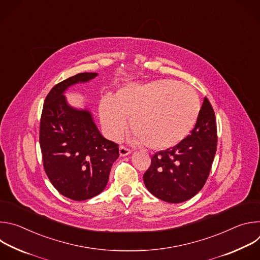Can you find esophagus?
<instances>
[{"instance_id":"obj_1","label":"esophagus","mask_w":260,"mask_h":260,"mask_svg":"<svg viewBox=\"0 0 260 260\" xmlns=\"http://www.w3.org/2000/svg\"><path fill=\"white\" fill-rule=\"evenodd\" d=\"M131 152L132 151L128 149V148H126L124 146H120L119 147V155L120 156H126V155L131 154Z\"/></svg>"}]
</instances>
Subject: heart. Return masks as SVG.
<instances>
[{
  "mask_svg": "<svg viewBox=\"0 0 260 260\" xmlns=\"http://www.w3.org/2000/svg\"><path fill=\"white\" fill-rule=\"evenodd\" d=\"M200 110L192 88L167 79L126 84L115 98L107 94L100 103L101 120L110 138L119 139L132 118L133 141L154 150L169 149L186 138Z\"/></svg>",
  "mask_w": 260,
  "mask_h": 260,
  "instance_id": "1",
  "label": "heart"
}]
</instances>
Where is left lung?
Returning <instances> with one entry per match:
<instances>
[{
  "label": "left lung",
  "mask_w": 260,
  "mask_h": 260,
  "mask_svg": "<svg viewBox=\"0 0 260 260\" xmlns=\"http://www.w3.org/2000/svg\"><path fill=\"white\" fill-rule=\"evenodd\" d=\"M216 148L215 113L205 98L190 135L151 157V165L143 176L145 186L164 202L178 204L190 200L204 187Z\"/></svg>",
  "instance_id": "obj_1"
}]
</instances>
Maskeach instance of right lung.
<instances>
[{"label":"right lung","mask_w":260,"mask_h":260,"mask_svg":"<svg viewBox=\"0 0 260 260\" xmlns=\"http://www.w3.org/2000/svg\"><path fill=\"white\" fill-rule=\"evenodd\" d=\"M98 73H80L55 86L47 94L40 120L43 166L55 189L73 201H85L106 187L118 145L99 132L88 110L71 107L64 91L85 83Z\"/></svg>","instance_id":"right-lung-1"}]
</instances>
